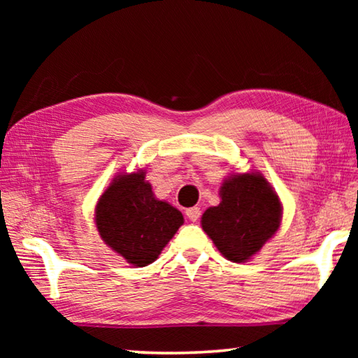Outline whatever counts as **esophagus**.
Instances as JSON below:
<instances>
[{"label":"esophagus","instance_id":"obj_1","mask_svg":"<svg viewBox=\"0 0 358 358\" xmlns=\"http://www.w3.org/2000/svg\"><path fill=\"white\" fill-rule=\"evenodd\" d=\"M186 216H187V220H189V221L196 222V221L199 220V217H201V208H199V207L187 208V210H186Z\"/></svg>","mask_w":358,"mask_h":358}]
</instances>
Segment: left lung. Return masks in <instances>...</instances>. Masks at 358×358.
<instances>
[{"label": "left lung", "instance_id": "8db88e82", "mask_svg": "<svg viewBox=\"0 0 358 358\" xmlns=\"http://www.w3.org/2000/svg\"><path fill=\"white\" fill-rule=\"evenodd\" d=\"M281 211L280 199L262 175H234L221 186V203L203 213L202 229L224 257L245 262L273 237Z\"/></svg>", "mask_w": 358, "mask_h": 358}]
</instances>
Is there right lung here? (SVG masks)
Wrapping results in <instances>:
<instances>
[{"label":"right lung","instance_id":"obj_1","mask_svg":"<svg viewBox=\"0 0 358 358\" xmlns=\"http://www.w3.org/2000/svg\"><path fill=\"white\" fill-rule=\"evenodd\" d=\"M181 224L183 215L157 201L142 171L115 178L96 207L102 240L136 266L155 262Z\"/></svg>","mask_w":358,"mask_h":358}]
</instances>
